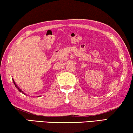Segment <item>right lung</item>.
Segmentation results:
<instances>
[{"instance_id": "obj_1", "label": "right lung", "mask_w": 133, "mask_h": 133, "mask_svg": "<svg viewBox=\"0 0 133 133\" xmlns=\"http://www.w3.org/2000/svg\"><path fill=\"white\" fill-rule=\"evenodd\" d=\"M13 81H14V84H15V87H16V88L17 89V90H19V91H20V92H21L22 93H23V94H25V93H24V92H23V91H22V90H21V89L19 88V87H17V85H16V83H15V81H14V79H13Z\"/></svg>"}]
</instances>
